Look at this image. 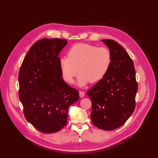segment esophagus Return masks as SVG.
<instances>
[{
	"mask_svg": "<svg viewBox=\"0 0 158 158\" xmlns=\"http://www.w3.org/2000/svg\"><path fill=\"white\" fill-rule=\"evenodd\" d=\"M79 95H80V98H82L84 97L85 94H84V92H82V91H80V92H79Z\"/></svg>",
	"mask_w": 158,
	"mask_h": 158,
	"instance_id": "1",
	"label": "esophagus"
}]
</instances>
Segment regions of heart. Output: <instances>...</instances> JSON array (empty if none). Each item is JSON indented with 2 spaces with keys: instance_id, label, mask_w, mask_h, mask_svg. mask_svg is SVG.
Listing matches in <instances>:
<instances>
[{
  "instance_id": "heart-1",
  "label": "heart",
  "mask_w": 158,
  "mask_h": 158,
  "mask_svg": "<svg viewBox=\"0 0 158 158\" xmlns=\"http://www.w3.org/2000/svg\"><path fill=\"white\" fill-rule=\"evenodd\" d=\"M111 64L112 55L109 49L88 44H77L72 46L68 56L61 57L59 60L63 79L72 84L78 72L77 84L80 87L103 79Z\"/></svg>"
}]
</instances>
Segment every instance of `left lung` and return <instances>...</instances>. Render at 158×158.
I'll list each match as a JSON object with an SVG mask.
<instances>
[{"mask_svg": "<svg viewBox=\"0 0 158 158\" xmlns=\"http://www.w3.org/2000/svg\"><path fill=\"white\" fill-rule=\"evenodd\" d=\"M112 55L105 77L87 92L92 101L91 120L98 128L112 131L121 127L135 109L138 89L133 61L126 50L112 40H102Z\"/></svg>", "mask_w": 158, "mask_h": 158, "instance_id": "8db88e82", "label": "left lung"}]
</instances>
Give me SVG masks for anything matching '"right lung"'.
<instances>
[{
    "instance_id": "right-lung-1",
    "label": "right lung",
    "mask_w": 158,
    "mask_h": 158,
    "mask_svg": "<svg viewBox=\"0 0 158 158\" xmlns=\"http://www.w3.org/2000/svg\"><path fill=\"white\" fill-rule=\"evenodd\" d=\"M63 39L40 40L27 52L19 72V98L27 121L37 130L53 133L67 123L69 108L79 93L66 84L59 65Z\"/></svg>"
}]
</instances>
